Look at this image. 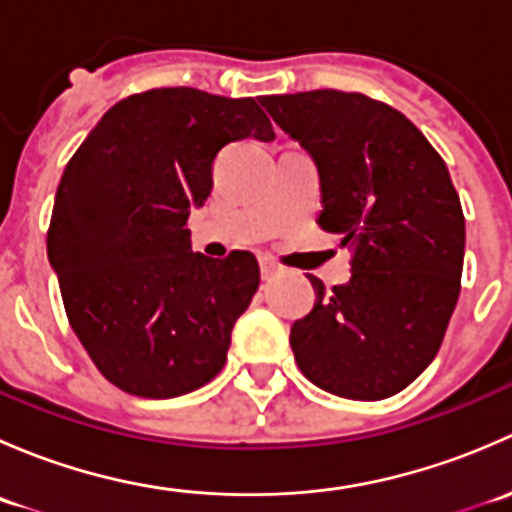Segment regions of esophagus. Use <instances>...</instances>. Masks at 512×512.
I'll return each mask as SVG.
<instances>
[{
    "mask_svg": "<svg viewBox=\"0 0 512 512\" xmlns=\"http://www.w3.org/2000/svg\"><path fill=\"white\" fill-rule=\"evenodd\" d=\"M277 270H280V267H277V262L272 260V257H260V275H262V280H270V277H275Z\"/></svg>",
    "mask_w": 512,
    "mask_h": 512,
    "instance_id": "1",
    "label": "esophagus"
}]
</instances>
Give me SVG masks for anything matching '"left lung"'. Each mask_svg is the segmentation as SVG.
Listing matches in <instances>:
<instances>
[{"mask_svg":"<svg viewBox=\"0 0 512 512\" xmlns=\"http://www.w3.org/2000/svg\"><path fill=\"white\" fill-rule=\"evenodd\" d=\"M277 126L314 158L322 230L352 247V280L289 332L312 384L354 401L399 394L438 354L461 294L466 218L436 148L401 111L319 89L262 96Z\"/></svg>","mask_w":512,"mask_h":512,"instance_id":"1","label":"left lung"}]
</instances>
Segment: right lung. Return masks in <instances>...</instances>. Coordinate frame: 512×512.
I'll use <instances>...</instances> for the list:
<instances>
[{
	"label": "right lung",
	"mask_w": 512,
	"mask_h": 512,
	"mask_svg": "<svg viewBox=\"0 0 512 512\" xmlns=\"http://www.w3.org/2000/svg\"><path fill=\"white\" fill-rule=\"evenodd\" d=\"M247 136L275 138L255 98L151 89L108 108L61 175L46 252L71 329L126 394L173 399L225 366L260 267L193 252L185 225L215 156Z\"/></svg>",
	"instance_id": "add662e5"
}]
</instances>
